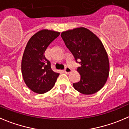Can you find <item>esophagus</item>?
Segmentation results:
<instances>
[{
    "label": "esophagus",
    "mask_w": 129,
    "mask_h": 129,
    "mask_svg": "<svg viewBox=\"0 0 129 129\" xmlns=\"http://www.w3.org/2000/svg\"><path fill=\"white\" fill-rule=\"evenodd\" d=\"M71 72H72V69H71V68H69V67H66V69H64V72L66 74H67L71 73Z\"/></svg>",
    "instance_id": "1"
}]
</instances>
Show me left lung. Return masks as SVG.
Segmentation results:
<instances>
[{"label":"left lung","mask_w":129,"mask_h":129,"mask_svg":"<svg viewBox=\"0 0 129 129\" xmlns=\"http://www.w3.org/2000/svg\"><path fill=\"white\" fill-rule=\"evenodd\" d=\"M61 37L81 65L77 69L81 79L73 84L75 89L83 94L97 92L105 84L110 72L108 56L102 42L83 27L63 31Z\"/></svg>","instance_id":"obj_1"}]
</instances>
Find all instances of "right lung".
I'll list each match as a JSON object with an SVG mask.
<instances>
[{
  "mask_svg": "<svg viewBox=\"0 0 129 129\" xmlns=\"http://www.w3.org/2000/svg\"><path fill=\"white\" fill-rule=\"evenodd\" d=\"M57 31L42 29L29 40L22 61L21 72L26 86L33 92L43 94L52 89L59 74L51 69L45 52L50 44L59 36Z\"/></svg>",
  "mask_w": 129,
  "mask_h": 129,
  "instance_id": "obj_1",
  "label": "right lung"
}]
</instances>
